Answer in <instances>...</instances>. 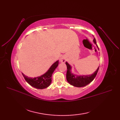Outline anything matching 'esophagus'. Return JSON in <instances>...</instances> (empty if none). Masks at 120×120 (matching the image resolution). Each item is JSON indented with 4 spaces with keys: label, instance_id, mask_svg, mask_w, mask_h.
I'll use <instances>...</instances> for the list:
<instances>
[{
    "label": "esophagus",
    "instance_id": "obj_1",
    "mask_svg": "<svg viewBox=\"0 0 120 120\" xmlns=\"http://www.w3.org/2000/svg\"><path fill=\"white\" fill-rule=\"evenodd\" d=\"M66 57H65V56H62L60 59V61L61 63H65L66 62Z\"/></svg>",
    "mask_w": 120,
    "mask_h": 120
}]
</instances>
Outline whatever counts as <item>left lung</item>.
I'll list each match as a JSON object with an SVG mask.
<instances>
[{"label": "left lung", "instance_id": "obj_1", "mask_svg": "<svg viewBox=\"0 0 120 120\" xmlns=\"http://www.w3.org/2000/svg\"><path fill=\"white\" fill-rule=\"evenodd\" d=\"M93 41L96 45L97 48L99 49V48L96 44L95 38H94ZM66 64L67 67V72L66 75L67 80L70 84L77 87L85 86L89 84L90 82H92L96 77L99 68V67L97 70L92 75H77L72 73L71 71V67L68 64V63L66 62Z\"/></svg>", "mask_w": 120, "mask_h": 120}]
</instances>
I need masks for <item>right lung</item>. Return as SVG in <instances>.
<instances>
[{"mask_svg":"<svg viewBox=\"0 0 120 120\" xmlns=\"http://www.w3.org/2000/svg\"><path fill=\"white\" fill-rule=\"evenodd\" d=\"M59 60L56 61L45 74L39 76V77L33 78L28 77L27 76L25 75L23 73H22V75L23 76L25 80L31 86L38 89H45L49 86L51 83L52 75L59 65Z\"/></svg>","mask_w":120,"mask_h":120,"instance_id":"1","label":"right lung"}]
</instances>
